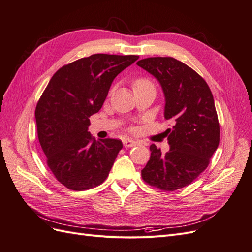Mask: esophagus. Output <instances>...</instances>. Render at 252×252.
<instances>
[{"instance_id":"esophagus-1","label":"esophagus","mask_w":252,"mask_h":252,"mask_svg":"<svg viewBox=\"0 0 252 252\" xmlns=\"http://www.w3.org/2000/svg\"><path fill=\"white\" fill-rule=\"evenodd\" d=\"M140 143L136 142L134 140H130V139H126L123 141V145L124 147H133V146H136V145H139Z\"/></svg>"}]
</instances>
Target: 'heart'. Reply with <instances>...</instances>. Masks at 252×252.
Here are the masks:
<instances>
[{"label":"heart","mask_w":252,"mask_h":252,"mask_svg":"<svg viewBox=\"0 0 252 252\" xmlns=\"http://www.w3.org/2000/svg\"><path fill=\"white\" fill-rule=\"evenodd\" d=\"M147 85H152V84H151L148 80L142 79V78H141V79H136V80L133 82V84H132L133 89L142 87V86H147Z\"/></svg>","instance_id":"1"}]
</instances>
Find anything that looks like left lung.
Masks as SVG:
<instances>
[{
    "mask_svg": "<svg viewBox=\"0 0 252 252\" xmlns=\"http://www.w3.org/2000/svg\"><path fill=\"white\" fill-rule=\"evenodd\" d=\"M136 65L158 81L165 95L164 117L170 149L163 155L155 144L142 170L150 186L173 191L189 185L207 168L220 143V125L207 83L186 64L170 57L147 58Z\"/></svg>",
    "mask_w": 252,
    "mask_h": 252,
    "instance_id": "left-lung-1",
    "label": "left lung"
}]
</instances>
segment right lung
<instances>
[{"label":"right lung","mask_w":252,"mask_h":252,"mask_svg":"<svg viewBox=\"0 0 252 252\" xmlns=\"http://www.w3.org/2000/svg\"><path fill=\"white\" fill-rule=\"evenodd\" d=\"M138 56L96 53L53 74L36 104L37 138L57 180L71 190L98 186L108 177L120 140H94L89 118L98 112L111 83Z\"/></svg>","instance_id":"right-lung-1"}]
</instances>
